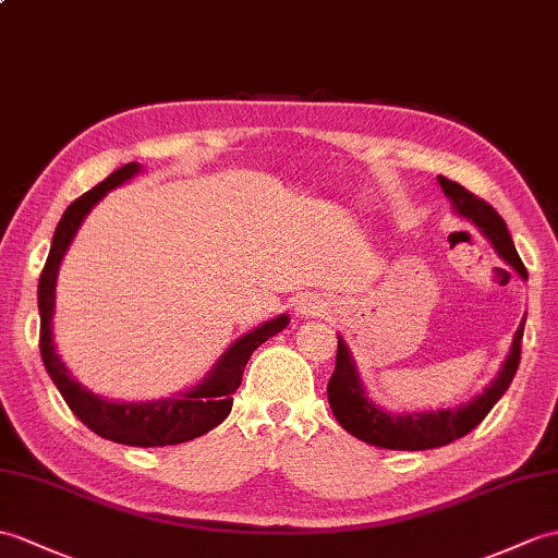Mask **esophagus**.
I'll use <instances>...</instances> for the list:
<instances>
[{"mask_svg":"<svg viewBox=\"0 0 558 558\" xmlns=\"http://www.w3.org/2000/svg\"><path fill=\"white\" fill-rule=\"evenodd\" d=\"M316 308H318V306H316V304H311V302H306V304H302V306H300V311H302L304 316H314V314H316Z\"/></svg>","mask_w":558,"mask_h":558,"instance_id":"obj_1","label":"esophagus"}]
</instances>
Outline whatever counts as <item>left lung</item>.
I'll use <instances>...</instances> for the list:
<instances>
[{
    "mask_svg": "<svg viewBox=\"0 0 558 558\" xmlns=\"http://www.w3.org/2000/svg\"><path fill=\"white\" fill-rule=\"evenodd\" d=\"M439 187L445 190L447 197L454 204V209L469 218L471 223L481 228L483 235L492 242V247L507 262L518 276L527 280V270L518 256L513 240L507 230L504 218L492 209V206L475 197L473 192L461 187L454 180L445 175H437ZM523 328L525 318L518 326L513 335L511 352L504 361L499 375L487 390L475 397L471 404L459 407V409H439L430 413H407V416H395V413H387L378 409L373 401L366 397L364 387L359 383L356 366L352 356H349L344 342L338 338V361H335L332 378L328 383V401L335 413V418L349 435L373 447L383 449H399V451H418V449H435L445 447L454 439L469 435L475 425L492 411L497 404L501 395L509 390L513 375L518 371V361H521V340H523Z\"/></svg>",
    "mask_w": 558,
    "mask_h": 558,
    "instance_id": "left-lung-1",
    "label": "left lung"
}]
</instances>
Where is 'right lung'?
<instances>
[{
  "instance_id": "right-lung-1",
  "label": "right lung",
  "mask_w": 558,
  "mask_h": 558,
  "mask_svg": "<svg viewBox=\"0 0 558 558\" xmlns=\"http://www.w3.org/2000/svg\"><path fill=\"white\" fill-rule=\"evenodd\" d=\"M140 171L142 168L135 161L116 168L109 178H104L99 185L81 194V197L63 211L54 232V240H51L47 264L40 274V284H37V306H40V354L49 378L54 380L63 401H66L69 409L89 427V430L104 439H111V442L128 447H166L202 437L228 416L232 409V395H235L242 383L244 366H247L254 349L262 347L268 338H274V335H278L288 326L290 318L282 314L244 335V338H240L218 359L214 371L206 375L194 390L175 399L149 401V404H116V401L95 397L93 392L85 390L81 383H75L66 366H63L61 359L57 356L54 342H51V314H54V288L61 258L66 254L75 230L81 228L83 218L89 214V209H93L109 190L119 187Z\"/></svg>"
}]
</instances>
